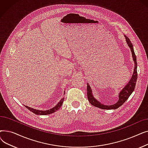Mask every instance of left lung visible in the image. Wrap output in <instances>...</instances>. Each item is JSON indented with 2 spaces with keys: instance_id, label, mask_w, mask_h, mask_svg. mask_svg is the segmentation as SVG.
<instances>
[{
  "instance_id": "1",
  "label": "left lung",
  "mask_w": 148,
  "mask_h": 148,
  "mask_svg": "<svg viewBox=\"0 0 148 148\" xmlns=\"http://www.w3.org/2000/svg\"><path fill=\"white\" fill-rule=\"evenodd\" d=\"M125 37L126 42L128 45L129 47L130 48L131 51L132 53V57H133V60L134 62V72L132 75L131 78L130 80V82L128 83V84L126 86L124 87L122 90L120 92L119 94V100L118 102L116 104L111 106H107L104 105L99 102L97 99H95L92 94V89L90 88V86L89 84L87 83V95L88 98L89 103L95 107H97L98 108H102V109H106V110H111V109H116L120 106H121L128 99L129 97L131 95L132 92H133L134 90L136 83L137 79V60H136V56L134 51L133 45L132 44L130 39L125 35H124Z\"/></svg>"
}]
</instances>
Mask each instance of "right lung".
<instances>
[{"label": "right lung", "instance_id": "add662e5", "mask_svg": "<svg viewBox=\"0 0 148 148\" xmlns=\"http://www.w3.org/2000/svg\"><path fill=\"white\" fill-rule=\"evenodd\" d=\"M64 94H65V92H64ZM64 98H62L60 101L56 104V106L51 108V109H49V110H36V109H34V108H31V107H29L28 106H25V107L28 108V109L30 111L33 112L34 113L36 114H38V115H47V114H51V113H53L54 112H55L56 111H57L59 109V108L62 106V103H63V101H64Z\"/></svg>", "mask_w": 148, "mask_h": 148}]
</instances>
